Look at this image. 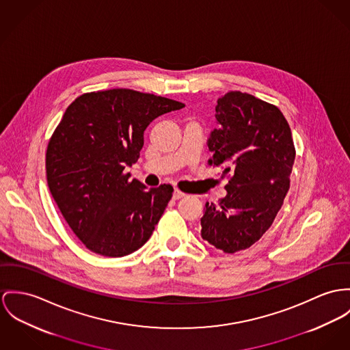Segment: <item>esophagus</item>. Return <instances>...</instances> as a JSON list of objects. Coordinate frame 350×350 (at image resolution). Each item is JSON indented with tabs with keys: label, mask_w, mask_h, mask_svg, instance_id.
I'll return each instance as SVG.
<instances>
[{
	"label": "esophagus",
	"mask_w": 350,
	"mask_h": 350,
	"mask_svg": "<svg viewBox=\"0 0 350 350\" xmlns=\"http://www.w3.org/2000/svg\"><path fill=\"white\" fill-rule=\"evenodd\" d=\"M184 196H185L184 191H181L180 189H174V191H173V198H174V200H180V198H183Z\"/></svg>",
	"instance_id": "1"
}]
</instances>
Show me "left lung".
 Here are the masks:
<instances>
[{
  "mask_svg": "<svg viewBox=\"0 0 350 350\" xmlns=\"http://www.w3.org/2000/svg\"><path fill=\"white\" fill-rule=\"evenodd\" d=\"M219 126L208 139L209 165L229 180L226 197L206 202L201 236L225 253L247 249L269 229L291 188L296 159L282 111L252 94L230 90L217 100Z\"/></svg>",
  "mask_w": 350,
  "mask_h": 350,
  "instance_id": "left-lung-1",
  "label": "left lung"
}]
</instances>
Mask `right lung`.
Returning <instances> with one entry per match:
<instances>
[{
	"mask_svg": "<svg viewBox=\"0 0 350 350\" xmlns=\"http://www.w3.org/2000/svg\"><path fill=\"white\" fill-rule=\"evenodd\" d=\"M183 103L132 89L83 93L65 110L46 149V180L73 233L90 252L124 257L139 249L172 198L173 187L148 190L129 180L144 132Z\"/></svg>",
	"mask_w": 350,
	"mask_h": 350,
	"instance_id": "add662e5",
	"label": "right lung"
}]
</instances>
